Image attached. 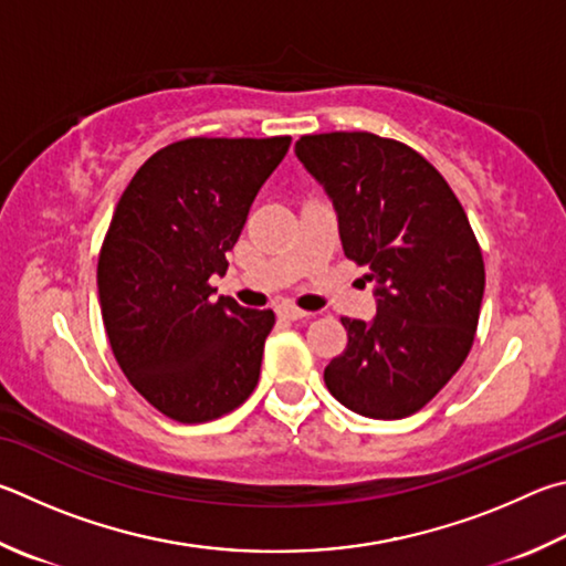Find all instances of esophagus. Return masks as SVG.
I'll use <instances>...</instances> for the list:
<instances>
[{"label": "esophagus", "mask_w": 566, "mask_h": 566, "mask_svg": "<svg viewBox=\"0 0 566 566\" xmlns=\"http://www.w3.org/2000/svg\"><path fill=\"white\" fill-rule=\"evenodd\" d=\"M277 318H283V321H303V318H308V313L301 311V308H295V305H291V303H281V305H277Z\"/></svg>", "instance_id": "1"}]
</instances>
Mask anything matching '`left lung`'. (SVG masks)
Listing matches in <instances>:
<instances>
[{
    "mask_svg": "<svg viewBox=\"0 0 566 566\" xmlns=\"http://www.w3.org/2000/svg\"><path fill=\"white\" fill-rule=\"evenodd\" d=\"M295 156L333 201L345 255L368 265L378 313L340 318L348 348L325 368L345 408L400 420L438 395L472 348L484 261L448 181L410 146L368 132L301 136Z\"/></svg>",
    "mask_w": 566,
    "mask_h": 566,
    "instance_id": "8db88e82",
    "label": "left lung"
}]
</instances>
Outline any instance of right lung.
Instances as JSON below:
<instances>
[{"mask_svg":"<svg viewBox=\"0 0 566 566\" xmlns=\"http://www.w3.org/2000/svg\"><path fill=\"white\" fill-rule=\"evenodd\" d=\"M291 136L184 138L138 168L98 253L104 328L128 382L166 418L208 422L255 390L273 311L213 298Z\"/></svg>","mask_w":566,"mask_h":566,"instance_id":"right-lung-1","label":"right lung"}]
</instances>
